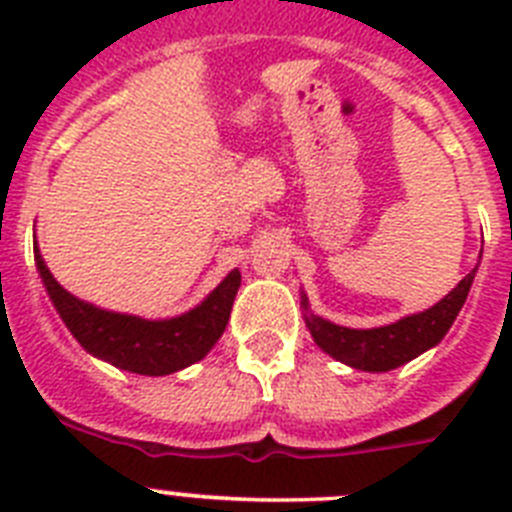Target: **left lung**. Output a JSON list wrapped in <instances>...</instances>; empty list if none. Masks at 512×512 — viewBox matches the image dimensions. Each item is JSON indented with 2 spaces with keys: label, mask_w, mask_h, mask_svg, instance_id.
Listing matches in <instances>:
<instances>
[{
  "label": "left lung",
  "mask_w": 512,
  "mask_h": 512,
  "mask_svg": "<svg viewBox=\"0 0 512 512\" xmlns=\"http://www.w3.org/2000/svg\"><path fill=\"white\" fill-rule=\"evenodd\" d=\"M474 274H477V269L469 271L467 277L456 284L454 292H449L431 310L402 318L392 325H384V328H341V325L328 323L312 312L305 315V323L315 343L333 359L361 369V372H390V369H397L405 361L415 359L418 354L436 346L446 336V330L451 328L461 305L467 300ZM302 305L307 310L305 297H302Z\"/></svg>",
  "instance_id": "left-lung-1"
}]
</instances>
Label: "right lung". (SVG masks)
<instances>
[{
    "label": "right lung",
    "instance_id": "right-lung-1",
    "mask_svg": "<svg viewBox=\"0 0 512 512\" xmlns=\"http://www.w3.org/2000/svg\"><path fill=\"white\" fill-rule=\"evenodd\" d=\"M35 261H38L40 277L58 315L74 333L76 341L87 348L89 354L133 374H148V377H164L205 359L217 338L223 336L230 310H233L235 292L241 287V271L235 269L200 307L171 320H143L99 310V307L76 300L53 279L45 261L40 259L38 246H35Z\"/></svg>",
    "mask_w": 512,
    "mask_h": 512
}]
</instances>
